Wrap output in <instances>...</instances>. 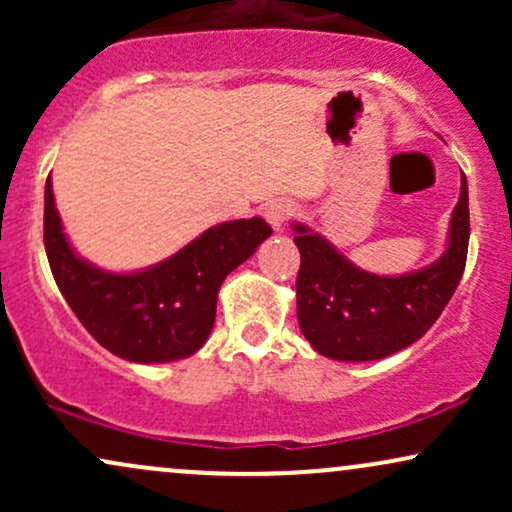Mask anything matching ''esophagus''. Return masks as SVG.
<instances>
[{
  "mask_svg": "<svg viewBox=\"0 0 512 512\" xmlns=\"http://www.w3.org/2000/svg\"><path fill=\"white\" fill-rule=\"evenodd\" d=\"M293 211L296 209H293V204L286 202V199H272V202L264 207V219H267V223L274 231H279V228L291 219Z\"/></svg>",
  "mask_w": 512,
  "mask_h": 512,
  "instance_id": "obj_1",
  "label": "esophagus"
}]
</instances>
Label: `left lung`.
I'll return each mask as SVG.
<instances>
[{
    "mask_svg": "<svg viewBox=\"0 0 512 512\" xmlns=\"http://www.w3.org/2000/svg\"><path fill=\"white\" fill-rule=\"evenodd\" d=\"M301 250L298 322L310 346L334 361H378L431 330L460 284L469 245V195L462 175L448 250L419 272L378 276L358 269L330 240L293 223Z\"/></svg>",
    "mask_w": 512,
    "mask_h": 512,
    "instance_id": "obj_1",
    "label": "left lung"
}]
</instances>
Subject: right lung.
I'll list each match as a JSON object with an SVG mask.
<instances>
[{"instance_id": "add662e5", "label": "right lung", "mask_w": 512, "mask_h": 512, "mask_svg": "<svg viewBox=\"0 0 512 512\" xmlns=\"http://www.w3.org/2000/svg\"><path fill=\"white\" fill-rule=\"evenodd\" d=\"M43 233L52 276L88 334L125 361L166 363L202 349L223 279L272 236V228L260 216L219 223L154 267L113 274L72 250L48 178Z\"/></svg>"}]
</instances>
